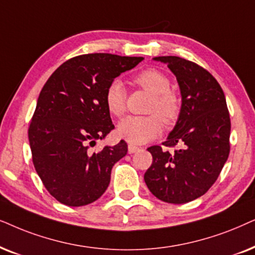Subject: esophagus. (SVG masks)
<instances>
[{
    "mask_svg": "<svg viewBox=\"0 0 255 255\" xmlns=\"http://www.w3.org/2000/svg\"><path fill=\"white\" fill-rule=\"evenodd\" d=\"M138 150V147L134 144H129L128 145V154H134V152H136Z\"/></svg>",
    "mask_w": 255,
    "mask_h": 255,
    "instance_id": "34e87169",
    "label": "esophagus"
}]
</instances>
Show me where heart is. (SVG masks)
<instances>
[{
  "label": "heart",
  "instance_id": "obj_1",
  "mask_svg": "<svg viewBox=\"0 0 255 255\" xmlns=\"http://www.w3.org/2000/svg\"><path fill=\"white\" fill-rule=\"evenodd\" d=\"M135 84L152 96L149 113L158 114L167 124L177 119L181 110L179 98L170 88V81L161 71L148 69L134 78ZM105 104L114 117H121L126 112V90L120 80L108 85L105 92ZM162 130V121L155 114L148 117H127L119 122L117 133L124 140L133 144H143L157 137Z\"/></svg>",
  "mask_w": 255,
  "mask_h": 255
}]
</instances>
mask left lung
Here are the masks:
<instances>
[{"label":"left lung","mask_w":255,"mask_h":255,"mask_svg":"<svg viewBox=\"0 0 255 255\" xmlns=\"http://www.w3.org/2000/svg\"><path fill=\"white\" fill-rule=\"evenodd\" d=\"M175 74L182 105L164 147L152 145L144 182L158 199L184 204L204 195L217 181L230 154L231 120L224 92L213 76L197 64L176 56L152 58Z\"/></svg>","instance_id":"left-lung-1"}]
</instances>
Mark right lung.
<instances>
[{
  "label": "right lung",
  "mask_w": 255,
  "mask_h": 255,
  "mask_svg": "<svg viewBox=\"0 0 255 255\" xmlns=\"http://www.w3.org/2000/svg\"><path fill=\"white\" fill-rule=\"evenodd\" d=\"M143 59L111 53L74 57L40 91L28 133L32 162L44 186L62 204H91L108 188L112 168L128 147L120 141L99 152L90 150L114 129L105 92Z\"/></svg>",
  "instance_id": "add662e5"
}]
</instances>
